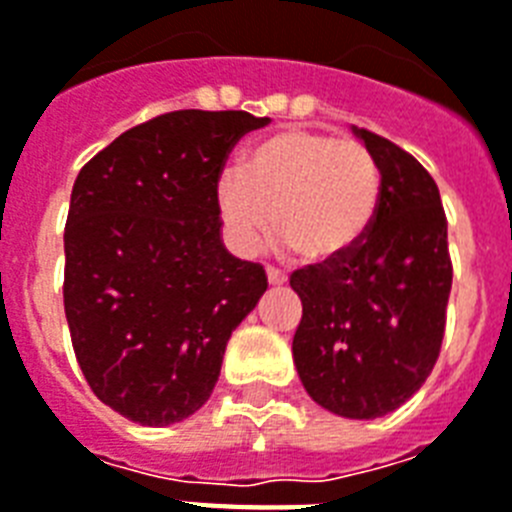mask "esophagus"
Wrapping results in <instances>:
<instances>
[{
  "mask_svg": "<svg viewBox=\"0 0 512 512\" xmlns=\"http://www.w3.org/2000/svg\"><path fill=\"white\" fill-rule=\"evenodd\" d=\"M265 276H268V284H273V286L286 284V273H284V270L273 268V265H268V268H265Z\"/></svg>",
  "mask_w": 512,
  "mask_h": 512,
  "instance_id": "1",
  "label": "esophagus"
}]
</instances>
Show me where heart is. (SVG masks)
Returning <instances> with one entry per match:
<instances>
[{"mask_svg": "<svg viewBox=\"0 0 512 512\" xmlns=\"http://www.w3.org/2000/svg\"><path fill=\"white\" fill-rule=\"evenodd\" d=\"M384 197V173L360 139L313 128H286L257 141L242 173L218 181V210L228 234L252 249L273 231L305 263L350 255L371 231Z\"/></svg>", "mask_w": 512, "mask_h": 512, "instance_id": "heart-1", "label": "heart"}]
</instances>
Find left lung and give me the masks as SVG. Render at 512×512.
<instances>
[{
  "label": "left lung",
  "mask_w": 512,
  "mask_h": 512,
  "mask_svg": "<svg viewBox=\"0 0 512 512\" xmlns=\"http://www.w3.org/2000/svg\"><path fill=\"white\" fill-rule=\"evenodd\" d=\"M384 173L371 231L326 265L294 270L302 299L294 365L315 402L342 418H381L407 402L442 350L452 260L431 173L368 128L355 131Z\"/></svg>",
  "instance_id": "obj_1"
}]
</instances>
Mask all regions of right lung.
<instances>
[{"instance_id":"obj_1","label":"right lung","mask_w":512,"mask_h":512,"mask_svg":"<svg viewBox=\"0 0 512 512\" xmlns=\"http://www.w3.org/2000/svg\"><path fill=\"white\" fill-rule=\"evenodd\" d=\"M270 118L176 110L128 128L78 173L65 223V318L91 392L170 426L210 400L223 352L268 289L220 242L218 181Z\"/></svg>"}]
</instances>
